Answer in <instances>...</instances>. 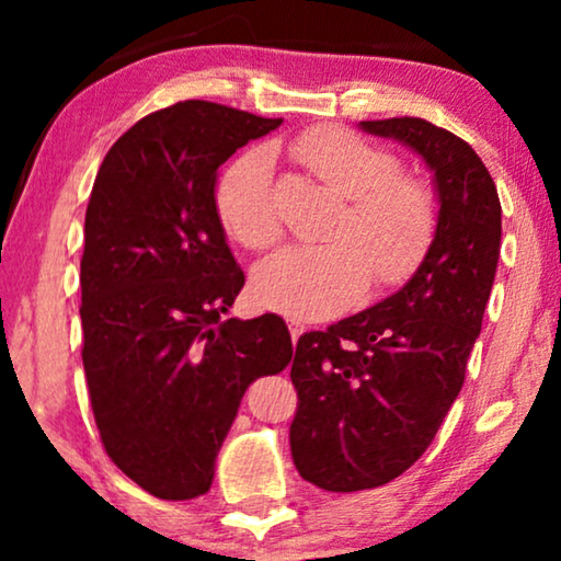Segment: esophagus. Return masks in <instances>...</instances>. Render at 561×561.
<instances>
[{
    "instance_id": "34e87169",
    "label": "esophagus",
    "mask_w": 561,
    "mask_h": 561,
    "mask_svg": "<svg viewBox=\"0 0 561 561\" xmlns=\"http://www.w3.org/2000/svg\"><path fill=\"white\" fill-rule=\"evenodd\" d=\"M288 321V329H290V336H294V342H298V336H301L306 332V327L298 321L296 317H286Z\"/></svg>"
}]
</instances>
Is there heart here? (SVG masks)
Instances as JSON below:
<instances>
[{
    "mask_svg": "<svg viewBox=\"0 0 561 561\" xmlns=\"http://www.w3.org/2000/svg\"><path fill=\"white\" fill-rule=\"evenodd\" d=\"M288 152L347 204L329 229L332 240L286 248L257 267V301L290 317L319 319L357 301L370 278L375 288L411 278L436 234L432 191L398 175L401 165L390 152L336 127L298 135ZM217 211L244 248L267 250L280 240L271 152L252 148L229 163L217 183Z\"/></svg>",
    "mask_w": 561,
    "mask_h": 561,
    "instance_id": "heart-1",
    "label": "heart"
}]
</instances>
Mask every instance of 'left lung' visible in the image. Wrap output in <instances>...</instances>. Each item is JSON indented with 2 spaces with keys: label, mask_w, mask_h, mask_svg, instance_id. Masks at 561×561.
<instances>
[{
  "label": "left lung",
  "mask_w": 561,
  "mask_h": 561,
  "mask_svg": "<svg viewBox=\"0 0 561 561\" xmlns=\"http://www.w3.org/2000/svg\"><path fill=\"white\" fill-rule=\"evenodd\" d=\"M359 127L424 158L439 219L401 290L296 344L290 455L332 493L386 485L424 455L462 390L501 255V198L462 137L419 117Z\"/></svg>",
  "instance_id": "8db88e82"
}]
</instances>
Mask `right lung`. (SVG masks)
I'll use <instances>...</instances> for the list:
<instances>
[{
    "mask_svg": "<svg viewBox=\"0 0 561 561\" xmlns=\"http://www.w3.org/2000/svg\"><path fill=\"white\" fill-rule=\"evenodd\" d=\"M283 119L179 102L129 127L99 168L81 257L83 373L112 462L150 495L191 501L244 390L294 359L275 313L225 319L244 286L217 214V171Z\"/></svg>",
    "mask_w": 561,
    "mask_h": 561,
    "instance_id": "1",
    "label": "right lung"
}]
</instances>
